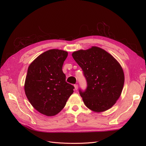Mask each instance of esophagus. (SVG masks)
Instances as JSON below:
<instances>
[{"label": "esophagus", "instance_id": "obj_1", "mask_svg": "<svg viewBox=\"0 0 146 146\" xmlns=\"http://www.w3.org/2000/svg\"><path fill=\"white\" fill-rule=\"evenodd\" d=\"M74 88H75V90H78V85H77V84H76V85H74Z\"/></svg>", "mask_w": 146, "mask_h": 146}]
</instances>
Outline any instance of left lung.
Masks as SVG:
<instances>
[{
  "label": "left lung",
  "mask_w": 146,
  "mask_h": 146,
  "mask_svg": "<svg viewBox=\"0 0 146 146\" xmlns=\"http://www.w3.org/2000/svg\"><path fill=\"white\" fill-rule=\"evenodd\" d=\"M83 71L87 87L79 92L86 107L95 112L111 108L120 97L124 74L118 61L102 48L93 46L72 53Z\"/></svg>",
  "instance_id": "8db88e82"
}]
</instances>
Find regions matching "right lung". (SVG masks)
<instances>
[{
    "label": "right lung",
    "mask_w": 146,
    "mask_h": 146,
    "mask_svg": "<svg viewBox=\"0 0 146 146\" xmlns=\"http://www.w3.org/2000/svg\"><path fill=\"white\" fill-rule=\"evenodd\" d=\"M68 55L62 50H48L29 66L25 95L33 107L46 116H55L60 112L74 92V86L66 82L62 70Z\"/></svg>",
    "instance_id": "1"
}]
</instances>
